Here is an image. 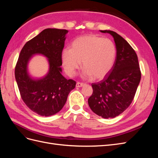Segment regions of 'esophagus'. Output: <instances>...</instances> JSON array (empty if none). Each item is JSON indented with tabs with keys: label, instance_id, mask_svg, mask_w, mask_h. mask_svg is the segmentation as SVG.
<instances>
[{
	"label": "esophagus",
	"instance_id": "obj_1",
	"mask_svg": "<svg viewBox=\"0 0 158 158\" xmlns=\"http://www.w3.org/2000/svg\"><path fill=\"white\" fill-rule=\"evenodd\" d=\"M85 84L84 83H81V82H77L76 84V86L77 88H80V87H82L84 86Z\"/></svg>",
	"mask_w": 158,
	"mask_h": 158
}]
</instances>
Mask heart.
Instances as JSON below:
<instances>
[{"mask_svg": "<svg viewBox=\"0 0 158 158\" xmlns=\"http://www.w3.org/2000/svg\"><path fill=\"white\" fill-rule=\"evenodd\" d=\"M116 57L113 42L96 35H84L75 39L70 49H64L61 59L66 73L75 75L82 62L84 78L102 80L113 68Z\"/></svg>", "mask_w": 158, "mask_h": 158, "instance_id": "heart-1", "label": "heart"}]
</instances>
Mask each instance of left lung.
<instances>
[{"label": "left lung", "mask_w": 158, "mask_h": 158, "mask_svg": "<svg viewBox=\"0 0 158 158\" xmlns=\"http://www.w3.org/2000/svg\"><path fill=\"white\" fill-rule=\"evenodd\" d=\"M113 37L117 56L110 74L101 82L92 84L93 94L88 99L92 111L104 118H114L129 107L141 79L136 52L116 32L100 30Z\"/></svg>", "instance_id": "left-lung-1"}]
</instances>
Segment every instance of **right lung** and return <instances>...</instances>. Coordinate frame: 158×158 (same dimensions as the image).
Returning <instances> with one entry per match:
<instances>
[{
    "label": "right lung",
    "instance_id": "1",
    "mask_svg": "<svg viewBox=\"0 0 158 158\" xmlns=\"http://www.w3.org/2000/svg\"><path fill=\"white\" fill-rule=\"evenodd\" d=\"M66 30L47 28L27 41L20 52L15 68V78L22 99L32 111L49 117L63 109L68 95L76 85L73 80L62 75L61 52L64 45ZM46 57L49 70L43 77L29 74L28 64L34 55Z\"/></svg>",
    "mask_w": 158,
    "mask_h": 158
}]
</instances>
